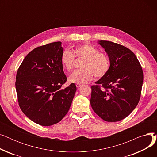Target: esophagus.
Returning <instances> with one entry per match:
<instances>
[{
  "label": "esophagus",
  "mask_w": 157,
  "mask_h": 157,
  "mask_svg": "<svg viewBox=\"0 0 157 157\" xmlns=\"http://www.w3.org/2000/svg\"><path fill=\"white\" fill-rule=\"evenodd\" d=\"M81 85H81V84H80V83H76V87H77V88H79V87H81Z\"/></svg>",
  "instance_id": "obj_1"
}]
</instances>
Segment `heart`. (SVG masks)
<instances>
[{
  "mask_svg": "<svg viewBox=\"0 0 157 157\" xmlns=\"http://www.w3.org/2000/svg\"><path fill=\"white\" fill-rule=\"evenodd\" d=\"M75 56L83 58L82 69L74 71L69 76L72 83H85L92 80L94 74L97 78H102L108 72L110 62L105 53L99 52L98 49L90 44H84L76 46L73 52L66 49L60 56V63L65 71L71 70Z\"/></svg>",
  "mask_w": 157,
  "mask_h": 157,
  "instance_id": "b5f03b06",
  "label": "heart"
}]
</instances>
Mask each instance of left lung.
<instances>
[{
  "label": "left lung",
  "mask_w": 157,
  "mask_h": 157,
  "mask_svg": "<svg viewBox=\"0 0 157 157\" xmlns=\"http://www.w3.org/2000/svg\"><path fill=\"white\" fill-rule=\"evenodd\" d=\"M108 54L110 66L105 76L92 86L90 104L102 120L125 118L136 108L143 83V72L136 56L125 46L98 40Z\"/></svg>",
  "instance_id": "obj_1"
}]
</instances>
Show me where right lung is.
Segmentation results:
<instances>
[{
    "instance_id": "1",
    "label": "right lung",
    "mask_w": 157,
    "mask_h": 157,
    "mask_svg": "<svg viewBox=\"0 0 157 157\" xmlns=\"http://www.w3.org/2000/svg\"><path fill=\"white\" fill-rule=\"evenodd\" d=\"M63 51L60 41L37 47L25 58L16 77V90L22 112L37 124L59 123L69 111L76 86L66 81L60 63Z\"/></svg>"
}]
</instances>
